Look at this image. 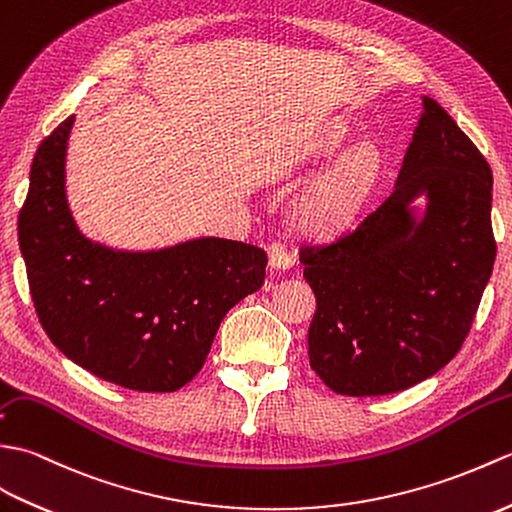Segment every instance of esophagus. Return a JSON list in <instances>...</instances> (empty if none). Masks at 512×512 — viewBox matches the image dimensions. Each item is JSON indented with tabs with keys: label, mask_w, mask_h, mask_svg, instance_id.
<instances>
[{
	"label": "esophagus",
	"mask_w": 512,
	"mask_h": 512,
	"mask_svg": "<svg viewBox=\"0 0 512 512\" xmlns=\"http://www.w3.org/2000/svg\"><path fill=\"white\" fill-rule=\"evenodd\" d=\"M267 256H269V265L276 267V269H287L293 265V258L289 254V249L285 247V243L280 241H269L267 243Z\"/></svg>",
	"instance_id": "34e87169"
}]
</instances>
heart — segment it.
<instances>
[{"instance_id":"1","label":"heart","mask_w":512,"mask_h":512,"mask_svg":"<svg viewBox=\"0 0 512 512\" xmlns=\"http://www.w3.org/2000/svg\"><path fill=\"white\" fill-rule=\"evenodd\" d=\"M344 140L346 131L335 129L326 138V146L335 149ZM377 164L379 157L372 146H361L355 153H350L300 199V221L311 230H331L346 221L361 197L366 195L370 181L377 173Z\"/></svg>"}]
</instances>
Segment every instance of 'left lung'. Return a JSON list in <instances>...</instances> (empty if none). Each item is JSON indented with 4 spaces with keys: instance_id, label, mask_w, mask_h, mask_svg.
Here are the masks:
<instances>
[{
    "instance_id": "left-lung-1",
    "label": "left lung",
    "mask_w": 512,
    "mask_h": 512,
    "mask_svg": "<svg viewBox=\"0 0 512 512\" xmlns=\"http://www.w3.org/2000/svg\"><path fill=\"white\" fill-rule=\"evenodd\" d=\"M390 195L333 241H302L315 293L309 363L328 388L381 396L412 388L458 355L491 278L493 173L436 100L423 98ZM430 197L414 226L406 203Z\"/></svg>"
}]
</instances>
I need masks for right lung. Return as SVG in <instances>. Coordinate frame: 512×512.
Masks as SVG:
<instances>
[{
    "mask_svg": "<svg viewBox=\"0 0 512 512\" xmlns=\"http://www.w3.org/2000/svg\"><path fill=\"white\" fill-rule=\"evenodd\" d=\"M74 116L45 138L19 210V247L43 331L94 377L135 392H175L201 370L225 313L263 287L265 249L199 238L124 254L78 232L65 199Z\"/></svg>",
    "mask_w": 512,
    "mask_h": 512,
    "instance_id": "obj_1",
    "label": "right lung"
}]
</instances>
